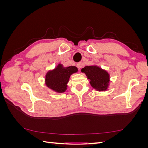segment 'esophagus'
<instances>
[{"label": "esophagus", "instance_id": "esophagus-1", "mask_svg": "<svg viewBox=\"0 0 148 148\" xmlns=\"http://www.w3.org/2000/svg\"><path fill=\"white\" fill-rule=\"evenodd\" d=\"M77 68L79 69H81L82 67V64L81 62H79V63H78V64H77Z\"/></svg>", "mask_w": 148, "mask_h": 148}]
</instances>
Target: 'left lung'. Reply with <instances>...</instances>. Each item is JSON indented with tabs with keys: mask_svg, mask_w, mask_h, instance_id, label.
Here are the masks:
<instances>
[{
	"mask_svg": "<svg viewBox=\"0 0 148 148\" xmlns=\"http://www.w3.org/2000/svg\"><path fill=\"white\" fill-rule=\"evenodd\" d=\"M82 71L90 79V84L93 88L99 91L107 90L110 78L109 73L106 70L97 66L92 65L84 66L82 69Z\"/></svg>",
	"mask_w": 148,
	"mask_h": 148,
	"instance_id": "left-lung-1",
	"label": "left lung"
}]
</instances>
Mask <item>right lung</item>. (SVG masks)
<instances>
[{
	"label": "right lung",
	"mask_w": 148,
	"mask_h": 148,
	"mask_svg": "<svg viewBox=\"0 0 148 148\" xmlns=\"http://www.w3.org/2000/svg\"><path fill=\"white\" fill-rule=\"evenodd\" d=\"M78 71L75 66L64 67L59 64L56 68L49 71L46 75V84L47 86L57 92H64L66 91L67 83L70 75Z\"/></svg>",
	"instance_id": "obj_1"
}]
</instances>
